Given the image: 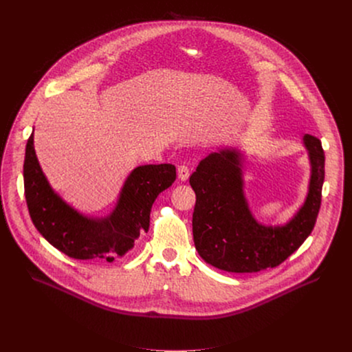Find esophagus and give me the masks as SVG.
Returning <instances> with one entry per match:
<instances>
[{"mask_svg": "<svg viewBox=\"0 0 352 352\" xmlns=\"http://www.w3.org/2000/svg\"><path fill=\"white\" fill-rule=\"evenodd\" d=\"M177 173H178V178H179L181 181H186V179L189 178V168H188L186 166H184V164L178 167Z\"/></svg>", "mask_w": 352, "mask_h": 352, "instance_id": "obj_1", "label": "esophagus"}]
</instances>
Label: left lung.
<instances>
[{"instance_id":"1","label":"left lung","mask_w":352,"mask_h":352,"mask_svg":"<svg viewBox=\"0 0 352 352\" xmlns=\"http://www.w3.org/2000/svg\"><path fill=\"white\" fill-rule=\"evenodd\" d=\"M311 177L304 204L284 224L256 220L245 196L246 156L226 146L200 160L189 184L196 193L192 217L193 242L206 263L231 273L276 267L311 235L322 200L324 152L322 142L305 135Z\"/></svg>"}]
</instances>
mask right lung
<instances>
[{"label":"right lung","instance_id":"obj_1","mask_svg":"<svg viewBox=\"0 0 352 352\" xmlns=\"http://www.w3.org/2000/svg\"><path fill=\"white\" fill-rule=\"evenodd\" d=\"M173 164H146L133 168L122 184L114 209L102 217L87 216L56 192L41 170L34 135L28 139L23 182L30 219L54 248L74 259L113 262L133 249L147 232L150 209L159 193L175 181Z\"/></svg>","mask_w":352,"mask_h":352}]
</instances>
